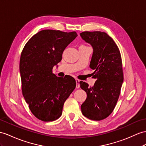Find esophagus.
Returning a JSON list of instances; mask_svg holds the SVG:
<instances>
[{
  "label": "esophagus",
  "mask_w": 146,
  "mask_h": 146,
  "mask_svg": "<svg viewBox=\"0 0 146 146\" xmlns=\"http://www.w3.org/2000/svg\"><path fill=\"white\" fill-rule=\"evenodd\" d=\"M76 88H80V80L77 79H76Z\"/></svg>",
  "instance_id": "obj_1"
}]
</instances>
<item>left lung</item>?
Segmentation results:
<instances>
[{
    "label": "left lung",
    "mask_w": 146,
    "mask_h": 146,
    "mask_svg": "<svg viewBox=\"0 0 146 146\" xmlns=\"http://www.w3.org/2000/svg\"><path fill=\"white\" fill-rule=\"evenodd\" d=\"M80 35L93 48L90 67L96 79L93 87L80 82L87 93L81 111L87 118L100 121L111 114L118 100L123 82L121 56L114 40L105 32L84 31Z\"/></svg>",
    "instance_id": "8db88e82"
}]
</instances>
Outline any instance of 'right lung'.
I'll return each mask as SVG.
<instances>
[{"label":"right lung","instance_id":"right-lung-1","mask_svg":"<svg viewBox=\"0 0 146 146\" xmlns=\"http://www.w3.org/2000/svg\"><path fill=\"white\" fill-rule=\"evenodd\" d=\"M77 36L75 31L42 30L30 39L21 54L22 94L31 113L43 121H52L61 116L64 104L76 88L72 77H57L52 70Z\"/></svg>","mask_w":146,"mask_h":146}]
</instances>
